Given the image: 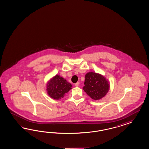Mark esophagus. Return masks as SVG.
<instances>
[{
    "instance_id": "esophagus-1",
    "label": "esophagus",
    "mask_w": 149,
    "mask_h": 149,
    "mask_svg": "<svg viewBox=\"0 0 149 149\" xmlns=\"http://www.w3.org/2000/svg\"><path fill=\"white\" fill-rule=\"evenodd\" d=\"M79 82H77V83L75 84L76 87H78V86H79Z\"/></svg>"
}]
</instances>
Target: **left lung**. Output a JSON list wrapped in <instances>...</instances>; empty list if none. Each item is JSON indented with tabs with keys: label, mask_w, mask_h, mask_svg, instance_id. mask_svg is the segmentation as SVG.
<instances>
[{
	"label": "left lung",
	"mask_w": 149,
	"mask_h": 149,
	"mask_svg": "<svg viewBox=\"0 0 149 149\" xmlns=\"http://www.w3.org/2000/svg\"><path fill=\"white\" fill-rule=\"evenodd\" d=\"M84 85V91L95 100H99L105 96L109 88V82L105 77L95 72L86 74Z\"/></svg>",
	"instance_id": "8db88e82"
}]
</instances>
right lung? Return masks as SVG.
<instances>
[{"instance_id": "obj_1", "label": "right lung", "mask_w": 149, "mask_h": 149, "mask_svg": "<svg viewBox=\"0 0 149 149\" xmlns=\"http://www.w3.org/2000/svg\"><path fill=\"white\" fill-rule=\"evenodd\" d=\"M72 85L60 75H56L47 84V92L49 95L54 99L59 100L63 97L64 94L72 89Z\"/></svg>"}]
</instances>
